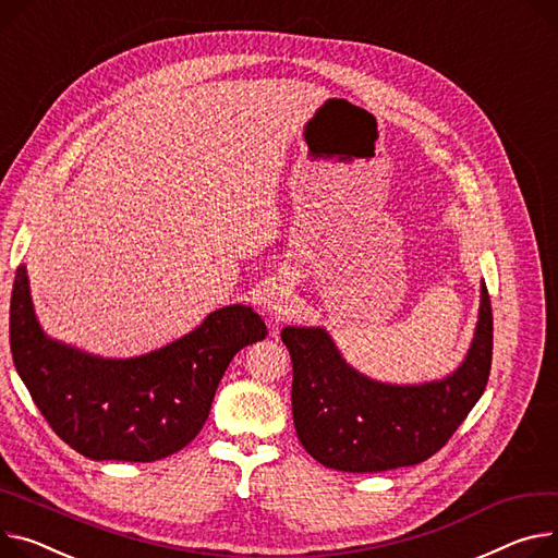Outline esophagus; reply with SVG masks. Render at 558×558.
Masks as SVG:
<instances>
[{
  "mask_svg": "<svg viewBox=\"0 0 558 558\" xmlns=\"http://www.w3.org/2000/svg\"><path fill=\"white\" fill-rule=\"evenodd\" d=\"M293 307V291L289 284H274L265 295V310L280 316L289 314Z\"/></svg>",
  "mask_w": 558,
  "mask_h": 558,
  "instance_id": "1",
  "label": "esophagus"
}]
</instances>
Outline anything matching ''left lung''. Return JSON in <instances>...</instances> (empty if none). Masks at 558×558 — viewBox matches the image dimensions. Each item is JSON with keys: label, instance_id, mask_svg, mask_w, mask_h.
<instances>
[{"label": "left lung", "instance_id": "left-lung-1", "mask_svg": "<svg viewBox=\"0 0 558 558\" xmlns=\"http://www.w3.org/2000/svg\"><path fill=\"white\" fill-rule=\"evenodd\" d=\"M293 426L305 451L327 469L375 473L435 456L489 381L494 316L480 284L473 341L451 375L424 384H386L352 367L325 327L289 325Z\"/></svg>", "mask_w": 558, "mask_h": 558}]
</instances>
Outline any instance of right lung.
I'll list each match as a JSON object with an SVG mask.
<instances>
[{
  "label": "right lung",
  "instance_id": "right-lung-1",
  "mask_svg": "<svg viewBox=\"0 0 558 558\" xmlns=\"http://www.w3.org/2000/svg\"><path fill=\"white\" fill-rule=\"evenodd\" d=\"M265 337V320L238 303L159 350L102 359L47 337L24 265L13 282L17 375L56 435L89 460L155 462L181 451L206 424L231 359Z\"/></svg>",
  "mask_w": 558,
  "mask_h": 558
}]
</instances>
